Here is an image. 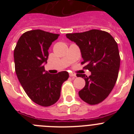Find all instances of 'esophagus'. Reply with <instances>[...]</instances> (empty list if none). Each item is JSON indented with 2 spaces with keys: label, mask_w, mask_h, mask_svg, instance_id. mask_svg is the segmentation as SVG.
Instances as JSON below:
<instances>
[{
  "label": "esophagus",
  "mask_w": 134,
  "mask_h": 134,
  "mask_svg": "<svg viewBox=\"0 0 134 134\" xmlns=\"http://www.w3.org/2000/svg\"><path fill=\"white\" fill-rule=\"evenodd\" d=\"M69 75L72 78V79H74L75 77H76V75L75 74H74V73H70Z\"/></svg>",
  "instance_id": "1"
}]
</instances>
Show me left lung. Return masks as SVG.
<instances>
[{"label":"left lung","instance_id":"8db88e82","mask_svg":"<svg viewBox=\"0 0 134 134\" xmlns=\"http://www.w3.org/2000/svg\"><path fill=\"white\" fill-rule=\"evenodd\" d=\"M66 35L79 46L83 59L81 64L91 72L89 76L76 74L86 82L85 87L79 92V97L90 105L102 102L118 79L120 66L118 43L109 33L98 29Z\"/></svg>","mask_w":134,"mask_h":134}]
</instances>
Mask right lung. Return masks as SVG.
Wrapping results in <instances>:
<instances>
[{
    "mask_svg": "<svg viewBox=\"0 0 134 134\" xmlns=\"http://www.w3.org/2000/svg\"><path fill=\"white\" fill-rule=\"evenodd\" d=\"M59 35L40 29L29 31L20 37L14 50L15 72L21 86L34 103L43 107L58 100L62 83L69 77L66 71L49 74L43 64Z\"/></svg>",
    "mask_w": 134,
    "mask_h": 134,
    "instance_id": "obj_1",
    "label": "right lung"
}]
</instances>
